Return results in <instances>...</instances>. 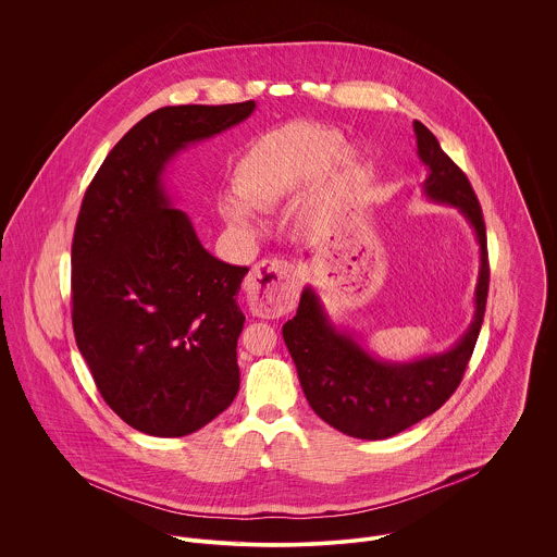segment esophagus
<instances>
[{
    "instance_id": "34e87169",
    "label": "esophagus",
    "mask_w": 557,
    "mask_h": 557,
    "mask_svg": "<svg viewBox=\"0 0 557 557\" xmlns=\"http://www.w3.org/2000/svg\"><path fill=\"white\" fill-rule=\"evenodd\" d=\"M244 289L259 318H281L298 302L300 274L285 259H263L246 276Z\"/></svg>"
}]
</instances>
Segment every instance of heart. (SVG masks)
Instances as JSON below:
<instances>
[{
	"label": "heart",
	"mask_w": 557,
	"mask_h": 557,
	"mask_svg": "<svg viewBox=\"0 0 557 557\" xmlns=\"http://www.w3.org/2000/svg\"><path fill=\"white\" fill-rule=\"evenodd\" d=\"M341 133L309 122H289L268 131L242 154L234 173L236 195L221 199V212L230 225L250 230L252 208H270L315 180L327 160L343 166L356 162L349 148H341Z\"/></svg>",
	"instance_id": "heart-1"
}]
</instances>
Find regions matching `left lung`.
<instances>
[{"label": "left lung", "mask_w": 557, "mask_h": 557, "mask_svg": "<svg viewBox=\"0 0 557 557\" xmlns=\"http://www.w3.org/2000/svg\"><path fill=\"white\" fill-rule=\"evenodd\" d=\"M413 133L418 159L426 166L424 197L457 208L476 236L480 268L474 318L463 336L446 351L407 362L377 358L354 332L330 319L311 285L302 292L296 318L283 325V338L309 405L330 426L358 440L393 437L450 398L463 380L486 307V232L472 184L422 122H413Z\"/></svg>", "instance_id": "left-lung-1"}]
</instances>
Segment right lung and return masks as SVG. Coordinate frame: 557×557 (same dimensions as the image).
I'll return each instance as SVG.
<instances>
[{"label": "right lung", "mask_w": 557, "mask_h": 557, "mask_svg": "<svg viewBox=\"0 0 557 557\" xmlns=\"http://www.w3.org/2000/svg\"><path fill=\"white\" fill-rule=\"evenodd\" d=\"M238 104L162 107L107 154L73 238V327L107 405L133 429L184 437L239 391L246 265L208 252L164 171L188 146L250 117Z\"/></svg>", "instance_id": "right-lung-1"}]
</instances>
